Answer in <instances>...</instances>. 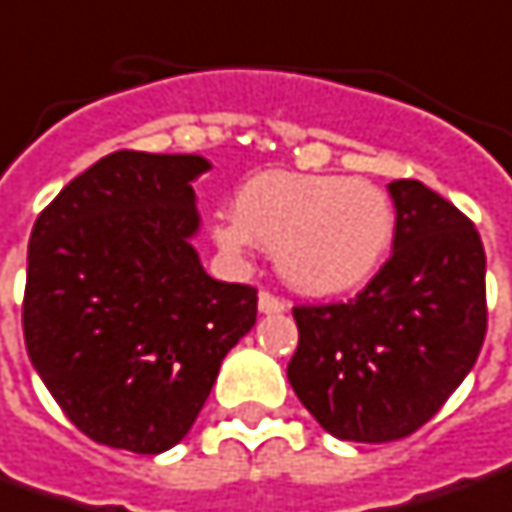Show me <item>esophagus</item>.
Returning <instances> with one entry per match:
<instances>
[{
  "mask_svg": "<svg viewBox=\"0 0 512 512\" xmlns=\"http://www.w3.org/2000/svg\"><path fill=\"white\" fill-rule=\"evenodd\" d=\"M257 311L260 314H283L286 311V303L280 297H274L269 291H260L257 294Z\"/></svg>",
  "mask_w": 512,
  "mask_h": 512,
  "instance_id": "34e87169",
  "label": "esophagus"
}]
</instances>
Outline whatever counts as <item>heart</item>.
<instances>
[{
  "mask_svg": "<svg viewBox=\"0 0 512 512\" xmlns=\"http://www.w3.org/2000/svg\"><path fill=\"white\" fill-rule=\"evenodd\" d=\"M394 238V209L379 186L343 175L263 172L240 186L235 218L212 223L223 255L240 260L257 243L274 252L289 289L334 297L360 289Z\"/></svg>",
  "mask_w": 512,
  "mask_h": 512,
  "instance_id": "b5f03b06",
  "label": "heart"
}]
</instances>
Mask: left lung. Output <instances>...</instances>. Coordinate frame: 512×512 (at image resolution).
Instances as JSON below:
<instances>
[{
    "instance_id": "obj_1",
    "label": "left lung",
    "mask_w": 512,
    "mask_h": 512,
    "mask_svg": "<svg viewBox=\"0 0 512 512\" xmlns=\"http://www.w3.org/2000/svg\"><path fill=\"white\" fill-rule=\"evenodd\" d=\"M394 255L337 306H297L289 382L323 431L394 442L431 419L476 365L487 331L485 246L419 181H391Z\"/></svg>"
}]
</instances>
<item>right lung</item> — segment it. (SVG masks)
<instances>
[{
    "label": "right lung",
    "mask_w": 512,
    "mask_h": 512,
    "mask_svg": "<svg viewBox=\"0 0 512 512\" xmlns=\"http://www.w3.org/2000/svg\"><path fill=\"white\" fill-rule=\"evenodd\" d=\"M209 169L203 155L113 152L33 226L27 357L67 419L107 448H175L255 326L257 291L209 277L192 246V184Z\"/></svg>",
    "instance_id": "obj_1"
}]
</instances>
